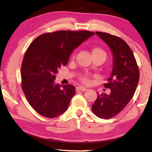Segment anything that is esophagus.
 Segmentation results:
<instances>
[{"label":"esophagus","instance_id":"34e87169","mask_svg":"<svg viewBox=\"0 0 152 152\" xmlns=\"http://www.w3.org/2000/svg\"><path fill=\"white\" fill-rule=\"evenodd\" d=\"M87 88H84L83 86H78L76 88V91H86Z\"/></svg>","mask_w":152,"mask_h":152}]
</instances>
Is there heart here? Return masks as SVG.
<instances>
[{
	"label": "heart",
	"instance_id": "heart-1",
	"mask_svg": "<svg viewBox=\"0 0 152 152\" xmlns=\"http://www.w3.org/2000/svg\"><path fill=\"white\" fill-rule=\"evenodd\" d=\"M92 55L103 54V55L106 56L104 51L100 48H93V49H92ZM81 80L84 84H89L90 82H91V79H90V77L88 76H87V75L82 76L81 78Z\"/></svg>",
	"mask_w": 152,
	"mask_h": 152
}]
</instances>
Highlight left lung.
Returning a JSON list of instances; mask_svg holds the SVG:
<instances>
[{
	"mask_svg": "<svg viewBox=\"0 0 152 152\" xmlns=\"http://www.w3.org/2000/svg\"><path fill=\"white\" fill-rule=\"evenodd\" d=\"M96 34L109 46L113 54V70L107 83L109 94L102 93L92 106L97 117L109 119L121 111L132 99L137 88L140 72L132 50L124 40L107 33Z\"/></svg>",
	"mask_w": 152,
	"mask_h": 152,
	"instance_id": "obj_1",
	"label": "left lung"
}]
</instances>
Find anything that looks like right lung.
I'll return each mask as SVG.
<instances>
[{"label": "right lung", "mask_w": 152, "mask_h": 152, "mask_svg": "<svg viewBox=\"0 0 152 152\" xmlns=\"http://www.w3.org/2000/svg\"><path fill=\"white\" fill-rule=\"evenodd\" d=\"M94 35L88 31H59L41 35L31 43L20 75L23 91L36 112L55 118L68 109L75 87L56 84L55 75L61 66L67 65L74 50Z\"/></svg>", "instance_id": "add662e5"}]
</instances>
